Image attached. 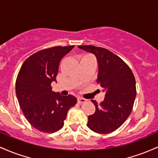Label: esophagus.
I'll use <instances>...</instances> for the list:
<instances>
[{
    "instance_id": "esophagus-1",
    "label": "esophagus",
    "mask_w": 158,
    "mask_h": 158,
    "mask_svg": "<svg viewBox=\"0 0 158 158\" xmlns=\"http://www.w3.org/2000/svg\"><path fill=\"white\" fill-rule=\"evenodd\" d=\"M86 100L84 98H77V102L79 103V104H83V103L86 102Z\"/></svg>"
}]
</instances>
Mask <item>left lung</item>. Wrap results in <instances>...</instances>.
Returning <instances> with one entry per match:
<instances>
[{
  "label": "left lung",
  "instance_id": "8db88e82",
  "mask_svg": "<svg viewBox=\"0 0 158 158\" xmlns=\"http://www.w3.org/2000/svg\"><path fill=\"white\" fill-rule=\"evenodd\" d=\"M78 47L96 56L97 83L105 92L100 104L92 101L95 111L89 116L87 126L98 134H110L121 126L131 113L136 95L135 77L130 67L110 51L93 45Z\"/></svg>",
  "mask_w": 158,
  "mask_h": 158
}]
</instances>
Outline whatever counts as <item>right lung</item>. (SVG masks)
Masks as SVG:
<instances>
[{"label":"right lung","instance_id":"add662e5","mask_svg":"<svg viewBox=\"0 0 158 158\" xmlns=\"http://www.w3.org/2000/svg\"><path fill=\"white\" fill-rule=\"evenodd\" d=\"M74 45L55 46L41 50L24 62L15 82L19 105L28 122L44 133H54L63 126L68 110L77 103L73 95L52 91L60 62Z\"/></svg>","mask_w":158,"mask_h":158}]
</instances>
